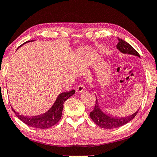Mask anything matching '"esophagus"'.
Returning a JSON list of instances; mask_svg holds the SVG:
<instances>
[{
    "mask_svg": "<svg viewBox=\"0 0 157 157\" xmlns=\"http://www.w3.org/2000/svg\"><path fill=\"white\" fill-rule=\"evenodd\" d=\"M76 93H81L85 90V86L83 84H79V85L76 87Z\"/></svg>",
    "mask_w": 157,
    "mask_h": 157,
    "instance_id": "esophagus-1",
    "label": "esophagus"
}]
</instances>
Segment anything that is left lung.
<instances>
[{"label": "left lung", "instance_id": "8db88e82", "mask_svg": "<svg viewBox=\"0 0 157 157\" xmlns=\"http://www.w3.org/2000/svg\"><path fill=\"white\" fill-rule=\"evenodd\" d=\"M118 40H119V43H117V48L121 52L124 54H131L140 57L138 52L129 43H128L124 40L121 39V38H118ZM138 111L139 109L136 112H135L133 114L124 118L111 117V116L106 114L102 112V110L100 108V106H99L97 98H96L95 107H94L93 110L90 113V117L93 121L94 123L95 124H97L98 126L102 128L112 129L115 128L124 126V125L126 124L127 123L131 121L137 115Z\"/></svg>", "mask_w": 157, "mask_h": 157}]
</instances>
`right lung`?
<instances>
[{"label":"right lung","instance_id":"obj_1","mask_svg":"<svg viewBox=\"0 0 157 157\" xmlns=\"http://www.w3.org/2000/svg\"><path fill=\"white\" fill-rule=\"evenodd\" d=\"M33 41V40H32ZM30 42L29 40L25 42V43ZM75 93V90H71L68 92H64L60 93L55 100L54 105L50 109L44 114L41 115L36 116V117H25V116L20 115L14 111L13 107L12 109L21 121L28 125L29 126L37 128L40 129H46L53 126L54 125L59 121L62 117V109L64 107V103L69 98L73 95Z\"/></svg>","mask_w":157,"mask_h":157}]
</instances>
